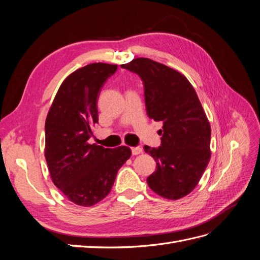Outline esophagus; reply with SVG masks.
Segmentation results:
<instances>
[{
	"label": "esophagus",
	"instance_id": "esophagus-1",
	"mask_svg": "<svg viewBox=\"0 0 260 260\" xmlns=\"http://www.w3.org/2000/svg\"><path fill=\"white\" fill-rule=\"evenodd\" d=\"M131 152H132V155H140V154H142L143 149H142V147L136 146V147H131Z\"/></svg>",
	"mask_w": 260,
	"mask_h": 260
}]
</instances>
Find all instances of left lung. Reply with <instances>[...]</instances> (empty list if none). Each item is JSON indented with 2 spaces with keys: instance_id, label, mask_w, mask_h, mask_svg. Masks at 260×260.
<instances>
[{
  "instance_id": "1",
  "label": "left lung",
  "mask_w": 260,
  "mask_h": 260,
  "mask_svg": "<svg viewBox=\"0 0 260 260\" xmlns=\"http://www.w3.org/2000/svg\"><path fill=\"white\" fill-rule=\"evenodd\" d=\"M121 67L141 78L147 115L162 122L160 146H144L156 161L147 184L165 199H182L210 160V124L198 94L183 75L152 59L136 58Z\"/></svg>"
}]
</instances>
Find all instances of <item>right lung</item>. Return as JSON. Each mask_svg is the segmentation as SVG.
Returning <instances> with one entry per match:
<instances>
[{
	"label": "right lung",
	"mask_w": 260,
	"mask_h": 260,
	"mask_svg": "<svg viewBox=\"0 0 260 260\" xmlns=\"http://www.w3.org/2000/svg\"><path fill=\"white\" fill-rule=\"evenodd\" d=\"M117 65L94 62L61 83L45 120V159L54 184L77 205L90 207L111 192L117 172L131 156L127 146L89 144L99 122L98 99Z\"/></svg>",
	"instance_id": "add662e5"
}]
</instances>
